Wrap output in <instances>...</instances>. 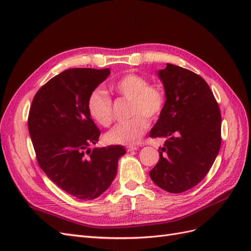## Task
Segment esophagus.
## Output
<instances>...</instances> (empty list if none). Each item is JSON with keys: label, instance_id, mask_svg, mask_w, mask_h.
Masks as SVG:
<instances>
[{"label": "esophagus", "instance_id": "esophagus-1", "mask_svg": "<svg viewBox=\"0 0 251 251\" xmlns=\"http://www.w3.org/2000/svg\"><path fill=\"white\" fill-rule=\"evenodd\" d=\"M138 150V147H133V146H130V147H126V151H137Z\"/></svg>", "mask_w": 251, "mask_h": 251}]
</instances>
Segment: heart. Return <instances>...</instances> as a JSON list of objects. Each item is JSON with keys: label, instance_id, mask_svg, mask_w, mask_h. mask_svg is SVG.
<instances>
[{"label": "heart", "instance_id": "1", "mask_svg": "<svg viewBox=\"0 0 251 251\" xmlns=\"http://www.w3.org/2000/svg\"><path fill=\"white\" fill-rule=\"evenodd\" d=\"M117 94L130 100L128 115L132 118L114 126L105 135L112 144L132 146L146 134L150 121L159 118L165 107V94L157 85H150L147 78L135 73H128L112 85ZM88 113L96 124L109 126L112 123V100L100 89L91 92L88 102ZM148 119L147 120L146 118Z\"/></svg>", "mask_w": 251, "mask_h": 251}]
</instances>
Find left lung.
Segmentation results:
<instances>
[{
	"mask_svg": "<svg viewBox=\"0 0 251 251\" xmlns=\"http://www.w3.org/2000/svg\"><path fill=\"white\" fill-rule=\"evenodd\" d=\"M165 107L150 137L165 138L151 179L164 191L180 194L203 180L221 147V113L207 82L184 68L166 64L158 71Z\"/></svg>",
	"mask_w": 251,
	"mask_h": 251,
	"instance_id": "left-lung-1",
	"label": "left lung"
}]
</instances>
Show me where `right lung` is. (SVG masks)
<instances>
[{"mask_svg":"<svg viewBox=\"0 0 251 251\" xmlns=\"http://www.w3.org/2000/svg\"><path fill=\"white\" fill-rule=\"evenodd\" d=\"M110 69L73 68L37 91L28 130L40 168L63 191L92 200L107 191L117 174L121 146L94 148L100 128L88 113V98L110 75Z\"/></svg>","mask_w":251,"mask_h":251,"instance_id":"add662e5","label":"right lung"}]
</instances>
